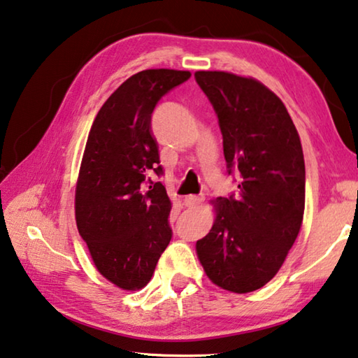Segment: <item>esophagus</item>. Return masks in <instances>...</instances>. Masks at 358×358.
<instances>
[{"mask_svg":"<svg viewBox=\"0 0 358 358\" xmlns=\"http://www.w3.org/2000/svg\"><path fill=\"white\" fill-rule=\"evenodd\" d=\"M203 196H196V195H189L184 198V205L187 208H196L198 205H201Z\"/></svg>","mask_w":358,"mask_h":358,"instance_id":"esophagus-1","label":"esophagus"}]
</instances>
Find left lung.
I'll return each mask as SVG.
<instances>
[{
	"instance_id": "left-lung-1",
	"label": "left lung",
	"mask_w": 358,
	"mask_h": 358,
	"mask_svg": "<svg viewBox=\"0 0 358 358\" xmlns=\"http://www.w3.org/2000/svg\"><path fill=\"white\" fill-rule=\"evenodd\" d=\"M217 115L227 173L238 192L217 198L216 221L196 255L213 283L251 293L275 277L299 234L306 205V166L287 107L252 78L196 71Z\"/></svg>"
}]
</instances>
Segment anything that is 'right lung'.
I'll use <instances>...</instances> for the list:
<instances>
[{
	"instance_id": "1",
	"label": "right lung",
	"mask_w": 358,
	"mask_h": 358,
	"mask_svg": "<svg viewBox=\"0 0 358 358\" xmlns=\"http://www.w3.org/2000/svg\"><path fill=\"white\" fill-rule=\"evenodd\" d=\"M190 78V71L153 69L124 81L99 110L86 141L75 194L76 227L97 271L123 289L150 282L173 236L171 201L152 113L160 99Z\"/></svg>"
}]
</instances>
